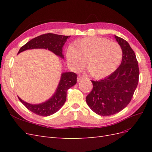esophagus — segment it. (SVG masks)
<instances>
[{
  "mask_svg": "<svg viewBox=\"0 0 152 152\" xmlns=\"http://www.w3.org/2000/svg\"><path fill=\"white\" fill-rule=\"evenodd\" d=\"M84 78V77H82V76H81V75H78V77H77V81L78 82H80V80H82V79H83Z\"/></svg>",
  "mask_w": 152,
  "mask_h": 152,
  "instance_id": "1",
  "label": "esophagus"
}]
</instances>
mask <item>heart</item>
Returning a JSON list of instances; mask_svg holds the SVG:
<instances>
[{
	"instance_id": "obj_1",
	"label": "heart",
	"mask_w": 152,
	"mask_h": 152,
	"mask_svg": "<svg viewBox=\"0 0 152 152\" xmlns=\"http://www.w3.org/2000/svg\"><path fill=\"white\" fill-rule=\"evenodd\" d=\"M66 60L73 70L86 66L92 77L103 78L120 65L122 50L118 43L103 37H89L75 41L66 51Z\"/></svg>"
}]
</instances>
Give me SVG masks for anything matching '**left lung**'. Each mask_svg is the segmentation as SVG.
Wrapping results in <instances>:
<instances>
[{"label": "left lung", "mask_w": 152, "mask_h": 152, "mask_svg": "<svg viewBox=\"0 0 152 152\" xmlns=\"http://www.w3.org/2000/svg\"><path fill=\"white\" fill-rule=\"evenodd\" d=\"M122 50L121 65L111 75L98 81L91 80L93 89L86 102L94 112L102 116L118 113L130 103L139 81L136 54L124 39L115 35Z\"/></svg>", "instance_id": "1"}]
</instances>
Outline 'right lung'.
I'll return each instance as SVG.
<instances>
[{"mask_svg":"<svg viewBox=\"0 0 152 152\" xmlns=\"http://www.w3.org/2000/svg\"><path fill=\"white\" fill-rule=\"evenodd\" d=\"M70 37L51 33L41 35L25 44L20 48L18 54L28 49H48L57 56L63 58V46ZM77 74L73 72L63 73L54 94L42 103L31 104L24 102L18 96V99L30 111L40 116H49L58 112L63 107L66 99L67 91L77 83Z\"/></svg>","mask_w":152,"mask_h":152,"instance_id":"right-lung-1","label":"right lung"}]
</instances>
